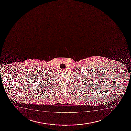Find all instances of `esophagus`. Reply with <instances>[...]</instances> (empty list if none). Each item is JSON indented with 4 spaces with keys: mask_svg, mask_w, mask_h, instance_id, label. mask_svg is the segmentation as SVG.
Instances as JSON below:
<instances>
[{
    "mask_svg": "<svg viewBox=\"0 0 131 131\" xmlns=\"http://www.w3.org/2000/svg\"><path fill=\"white\" fill-rule=\"evenodd\" d=\"M66 70H65V69H63V72H66Z\"/></svg>",
    "mask_w": 131,
    "mask_h": 131,
    "instance_id": "obj_1",
    "label": "esophagus"
}]
</instances>
